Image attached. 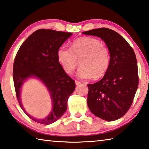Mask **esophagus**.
Here are the masks:
<instances>
[{
  "instance_id": "34e87169",
  "label": "esophagus",
  "mask_w": 149,
  "mask_h": 149,
  "mask_svg": "<svg viewBox=\"0 0 149 149\" xmlns=\"http://www.w3.org/2000/svg\"><path fill=\"white\" fill-rule=\"evenodd\" d=\"M75 85H79V84L81 83L80 81H75Z\"/></svg>"
}]
</instances>
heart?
<instances>
[{"label":"heart","instance_id":"heart-1","mask_svg":"<svg viewBox=\"0 0 149 149\" xmlns=\"http://www.w3.org/2000/svg\"><path fill=\"white\" fill-rule=\"evenodd\" d=\"M58 61L67 74H72L79 60L81 66L77 72L80 79H91L104 76L111 63L109 49L100 40L93 37L84 36L74 40L72 47L62 45L57 51Z\"/></svg>","mask_w":149,"mask_h":149}]
</instances>
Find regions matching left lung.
<instances>
[{
  "label": "left lung",
  "instance_id": "obj_1",
  "mask_svg": "<svg viewBox=\"0 0 149 149\" xmlns=\"http://www.w3.org/2000/svg\"><path fill=\"white\" fill-rule=\"evenodd\" d=\"M83 34L100 38L111 53L110 66L104 77L87 85L89 109L104 120H117L131 107L138 86L136 54L126 40L111 29H96Z\"/></svg>",
  "mask_w": 149,
  "mask_h": 149
}]
</instances>
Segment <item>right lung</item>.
Wrapping results in <instances>:
<instances>
[{
    "label": "right lung",
    "mask_w": 149,
    "mask_h": 149,
    "mask_svg": "<svg viewBox=\"0 0 149 149\" xmlns=\"http://www.w3.org/2000/svg\"><path fill=\"white\" fill-rule=\"evenodd\" d=\"M72 35L55 30H37L26 39L16 54L13 67L16 96L21 109L36 123L50 124L58 120L66 111L68 99L75 90V81L64 71L57 58L58 48ZM34 76L47 86L53 101V109L44 120L28 114L20 102L21 86L26 79Z\"/></svg>",
    "instance_id": "obj_1"
}]
</instances>
